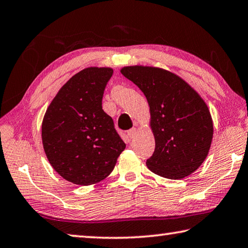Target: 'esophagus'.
<instances>
[{
	"label": "esophagus",
	"mask_w": 248,
	"mask_h": 248,
	"mask_svg": "<svg viewBox=\"0 0 248 248\" xmlns=\"http://www.w3.org/2000/svg\"><path fill=\"white\" fill-rule=\"evenodd\" d=\"M136 133H137V129H136V128L130 129V130H128V132H127L128 137L130 138V139H133L134 136H136Z\"/></svg>",
	"instance_id": "1"
}]
</instances>
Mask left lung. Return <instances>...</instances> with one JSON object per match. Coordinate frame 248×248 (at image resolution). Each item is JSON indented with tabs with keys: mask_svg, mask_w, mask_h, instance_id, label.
<instances>
[{
	"mask_svg": "<svg viewBox=\"0 0 248 248\" xmlns=\"http://www.w3.org/2000/svg\"><path fill=\"white\" fill-rule=\"evenodd\" d=\"M121 73L148 99L155 150L146 159L153 173L170 179L190 175L207 157L213 136L207 105L195 90L169 71L125 66Z\"/></svg>",
	"mask_w": 248,
	"mask_h": 248,
	"instance_id": "1",
	"label": "left lung"
}]
</instances>
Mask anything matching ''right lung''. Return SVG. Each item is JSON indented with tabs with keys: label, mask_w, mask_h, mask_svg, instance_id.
Returning <instances> with one entry per match:
<instances>
[{
	"label": "right lung",
	"mask_w": 248,
	"mask_h": 248,
	"mask_svg": "<svg viewBox=\"0 0 248 248\" xmlns=\"http://www.w3.org/2000/svg\"><path fill=\"white\" fill-rule=\"evenodd\" d=\"M114 71L87 68L71 78L50 104L41 127L46 155L69 182L89 186L107 177L125 148L104 111V91Z\"/></svg>",
	"instance_id": "right-lung-1"
}]
</instances>
